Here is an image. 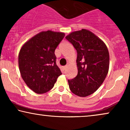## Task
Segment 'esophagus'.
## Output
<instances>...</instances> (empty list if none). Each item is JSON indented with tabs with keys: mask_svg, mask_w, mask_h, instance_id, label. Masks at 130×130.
Wrapping results in <instances>:
<instances>
[{
	"mask_svg": "<svg viewBox=\"0 0 130 130\" xmlns=\"http://www.w3.org/2000/svg\"><path fill=\"white\" fill-rule=\"evenodd\" d=\"M67 67H68V66H67V65L65 66H63V70H66V69L67 68Z\"/></svg>",
	"mask_w": 130,
	"mask_h": 130,
	"instance_id": "34e87169",
	"label": "esophagus"
}]
</instances>
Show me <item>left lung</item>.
Segmentation results:
<instances>
[{"label": "left lung", "instance_id": "left-lung-1", "mask_svg": "<svg viewBox=\"0 0 130 130\" xmlns=\"http://www.w3.org/2000/svg\"><path fill=\"white\" fill-rule=\"evenodd\" d=\"M77 53V75L68 80L72 93L86 97L98 90L109 70V55L105 44L88 30L74 31L66 37Z\"/></svg>", "mask_w": 130, "mask_h": 130}]
</instances>
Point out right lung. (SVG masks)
<instances>
[{
  "instance_id": "1",
  "label": "right lung",
  "mask_w": 130,
  "mask_h": 130,
  "mask_svg": "<svg viewBox=\"0 0 130 130\" xmlns=\"http://www.w3.org/2000/svg\"><path fill=\"white\" fill-rule=\"evenodd\" d=\"M65 36L64 33L42 31L25 42L19 53L21 76L35 93L51 90L62 74L56 64L55 50Z\"/></svg>"
}]
</instances>
